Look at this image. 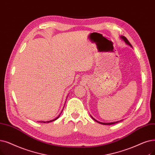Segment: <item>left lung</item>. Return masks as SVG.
Returning a JSON list of instances; mask_svg holds the SVG:
<instances>
[{"mask_svg":"<svg viewBox=\"0 0 155 155\" xmlns=\"http://www.w3.org/2000/svg\"><path fill=\"white\" fill-rule=\"evenodd\" d=\"M121 38H122L124 41L126 42V44H127L128 45H129L130 46H131L132 47V45L130 44V43L129 42V40H127V38L125 37H124V36H122L121 37ZM92 119L93 120H94L95 121H96V122H97L98 123H99V124H103V125H113V124H116V123H118V122H111V123H102V122H98V121H97V120H96L95 119H94V118H92Z\"/></svg>","mask_w":155,"mask_h":155,"instance_id":"obj_1","label":"left lung"}]
</instances>
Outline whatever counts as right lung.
Segmentation results:
<instances>
[{"label":"right lung","instance_id":"1","mask_svg":"<svg viewBox=\"0 0 155 155\" xmlns=\"http://www.w3.org/2000/svg\"><path fill=\"white\" fill-rule=\"evenodd\" d=\"M59 117H58L56 118H55L54 120H51V121H48V122H46L47 123H49V122H52V121H54V120H56ZM43 122V123H45V122Z\"/></svg>","mask_w":155,"mask_h":155}]
</instances>
